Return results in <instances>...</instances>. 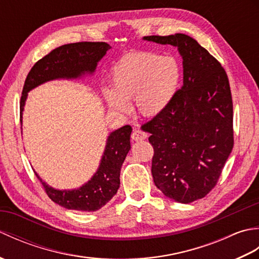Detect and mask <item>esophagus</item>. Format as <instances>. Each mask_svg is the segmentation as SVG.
<instances>
[{
  "mask_svg": "<svg viewBox=\"0 0 259 259\" xmlns=\"http://www.w3.org/2000/svg\"><path fill=\"white\" fill-rule=\"evenodd\" d=\"M147 137H148L147 134L141 130H135L133 135H131V138H133V140H135V141H142V140H145Z\"/></svg>",
  "mask_w": 259,
  "mask_h": 259,
  "instance_id": "esophagus-1",
  "label": "esophagus"
}]
</instances>
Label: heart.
<instances>
[{"label": "heart", "mask_w": 259, "mask_h": 259, "mask_svg": "<svg viewBox=\"0 0 259 259\" xmlns=\"http://www.w3.org/2000/svg\"><path fill=\"white\" fill-rule=\"evenodd\" d=\"M183 68L174 56L156 52H135L123 57L111 73L112 90L103 95L115 112H130L129 101L136 102L145 117H155L167 110L180 89Z\"/></svg>", "instance_id": "heart-1"}]
</instances>
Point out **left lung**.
Masks as SVG:
<instances>
[{"label":"left lung","instance_id":"obj_1","mask_svg":"<svg viewBox=\"0 0 259 259\" xmlns=\"http://www.w3.org/2000/svg\"><path fill=\"white\" fill-rule=\"evenodd\" d=\"M144 40L178 49L184 83L167 110L142 125L153 147L151 174L170 199L189 203L217 184L234 147L233 100L222 64L195 38L174 35Z\"/></svg>","mask_w":259,"mask_h":259}]
</instances>
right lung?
<instances>
[{
	"label": "right lung",
	"instance_id": "obj_1",
	"mask_svg": "<svg viewBox=\"0 0 259 259\" xmlns=\"http://www.w3.org/2000/svg\"><path fill=\"white\" fill-rule=\"evenodd\" d=\"M110 47L106 42H78L64 45L42 58L27 74L22 91L21 120L27 93L46 82L59 79H80L93 74L98 62L106 56ZM130 125H123L108 136L100 164L95 175L84 185L75 189L60 190L45 183L36 172L48 196L67 209L96 211L111 200L120 187L121 166L130 150Z\"/></svg>",
	"mask_w": 259,
	"mask_h": 259
}]
</instances>
